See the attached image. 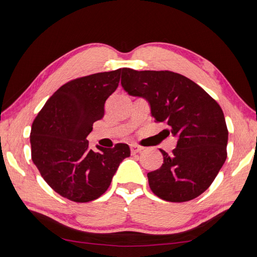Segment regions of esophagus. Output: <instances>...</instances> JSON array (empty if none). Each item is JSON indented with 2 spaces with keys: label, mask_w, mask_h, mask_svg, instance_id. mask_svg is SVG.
<instances>
[{
  "label": "esophagus",
  "mask_w": 257,
  "mask_h": 257,
  "mask_svg": "<svg viewBox=\"0 0 257 257\" xmlns=\"http://www.w3.org/2000/svg\"><path fill=\"white\" fill-rule=\"evenodd\" d=\"M130 150H132V155H136L138 152H141V150H144V148L138 145H132L130 146Z\"/></svg>",
  "instance_id": "34e87169"
}]
</instances>
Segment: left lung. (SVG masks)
I'll use <instances>...</instances> for the list:
<instances>
[{
    "instance_id": "left-lung-1",
    "label": "left lung",
    "mask_w": 257,
    "mask_h": 257,
    "mask_svg": "<svg viewBox=\"0 0 257 257\" xmlns=\"http://www.w3.org/2000/svg\"><path fill=\"white\" fill-rule=\"evenodd\" d=\"M121 85L149 101L155 122L178 137L177 148L163 155L162 166L147 174L152 192L169 202H187L214 181L227 151L228 132L222 108L194 81L170 70L122 68Z\"/></svg>"
}]
</instances>
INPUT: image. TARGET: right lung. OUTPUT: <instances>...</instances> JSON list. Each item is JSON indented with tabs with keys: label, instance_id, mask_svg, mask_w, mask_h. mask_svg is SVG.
I'll return each instance as SVG.
<instances>
[{
	"label": "right lung",
	"instance_id": "right-lung-1",
	"mask_svg": "<svg viewBox=\"0 0 257 257\" xmlns=\"http://www.w3.org/2000/svg\"><path fill=\"white\" fill-rule=\"evenodd\" d=\"M121 68L67 81L54 92L32 124V160L46 183L63 198L85 203L106 192L130 156L125 144L88 149L92 123L103 117L107 98L117 89Z\"/></svg>",
	"mask_w": 257,
	"mask_h": 257
}]
</instances>
